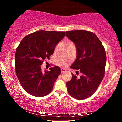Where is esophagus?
<instances>
[{
	"mask_svg": "<svg viewBox=\"0 0 122 122\" xmlns=\"http://www.w3.org/2000/svg\"><path fill=\"white\" fill-rule=\"evenodd\" d=\"M66 70L65 68H61V73L62 74L63 73H65V72H66Z\"/></svg>",
	"mask_w": 122,
	"mask_h": 122,
	"instance_id": "34e87169",
	"label": "esophagus"
}]
</instances>
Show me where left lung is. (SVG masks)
Segmentation results:
<instances>
[{
	"label": "left lung",
	"instance_id": "8db88e82",
	"mask_svg": "<svg viewBox=\"0 0 122 122\" xmlns=\"http://www.w3.org/2000/svg\"><path fill=\"white\" fill-rule=\"evenodd\" d=\"M67 37L73 41L77 51V59L71 66L79 70V78L72 74L67 82L68 92L77 100H83L96 92L104 77L106 54L102 43L94 33L86 30L66 32Z\"/></svg>",
	"mask_w": 122,
	"mask_h": 122
}]
</instances>
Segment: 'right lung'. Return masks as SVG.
Segmentation results:
<instances>
[{
  "instance_id": "right-lung-1",
  "label": "right lung",
  "mask_w": 122,
  "mask_h": 122,
  "mask_svg": "<svg viewBox=\"0 0 122 122\" xmlns=\"http://www.w3.org/2000/svg\"><path fill=\"white\" fill-rule=\"evenodd\" d=\"M65 36V32L39 30L27 35L20 42L15 52V71L22 88L29 94L42 97L51 92L61 69L55 66L43 73L41 65L53 54L55 46Z\"/></svg>"
}]
</instances>
